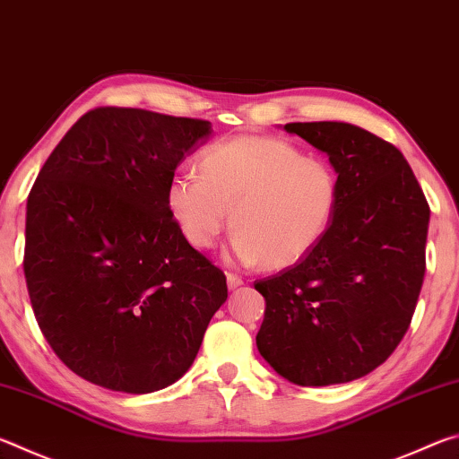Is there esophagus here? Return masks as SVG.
<instances>
[{
	"mask_svg": "<svg viewBox=\"0 0 459 459\" xmlns=\"http://www.w3.org/2000/svg\"><path fill=\"white\" fill-rule=\"evenodd\" d=\"M227 285H229L230 291H235V290H238L240 285H243V279H240V277L235 275V273H229V275H227Z\"/></svg>",
	"mask_w": 459,
	"mask_h": 459,
	"instance_id": "1",
	"label": "esophagus"
}]
</instances>
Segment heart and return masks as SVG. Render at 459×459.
<instances>
[{
    "instance_id": "heart-1",
    "label": "heart",
    "mask_w": 459,
    "mask_h": 459,
    "mask_svg": "<svg viewBox=\"0 0 459 459\" xmlns=\"http://www.w3.org/2000/svg\"><path fill=\"white\" fill-rule=\"evenodd\" d=\"M202 176L176 174L168 211L184 238L208 251L229 224L232 259L269 269L306 259L328 235L338 211L340 182L328 161L304 158L293 143L240 135L202 153Z\"/></svg>"
}]
</instances>
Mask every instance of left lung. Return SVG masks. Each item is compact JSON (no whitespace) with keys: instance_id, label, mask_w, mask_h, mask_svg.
<instances>
[{"instance_id":"1","label":"left lung","mask_w":459,"mask_h":459,"mask_svg":"<svg viewBox=\"0 0 459 459\" xmlns=\"http://www.w3.org/2000/svg\"><path fill=\"white\" fill-rule=\"evenodd\" d=\"M328 155L340 202L306 259L255 283L265 298L259 354L301 386L351 383L405 336L425 275L429 206L397 147L342 121L287 123Z\"/></svg>"}]
</instances>
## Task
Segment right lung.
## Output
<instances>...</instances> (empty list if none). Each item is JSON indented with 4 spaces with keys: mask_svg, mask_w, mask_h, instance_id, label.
<instances>
[{
    "mask_svg": "<svg viewBox=\"0 0 459 459\" xmlns=\"http://www.w3.org/2000/svg\"><path fill=\"white\" fill-rule=\"evenodd\" d=\"M212 123L100 107L68 129L26 206L24 273L38 325L76 375L145 394L186 375L227 277L168 211L176 168Z\"/></svg>",
    "mask_w": 459,
    "mask_h": 459,
    "instance_id": "obj_1",
    "label": "right lung"
}]
</instances>
